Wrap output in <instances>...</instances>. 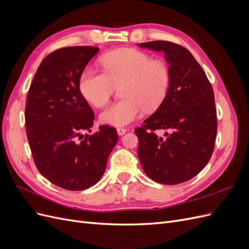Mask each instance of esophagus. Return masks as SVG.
I'll return each mask as SVG.
<instances>
[{
  "instance_id": "34e87169",
  "label": "esophagus",
  "mask_w": 249,
  "mask_h": 249,
  "mask_svg": "<svg viewBox=\"0 0 249 249\" xmlns=\"http://www.w3.org/2000/svg\"><path fill=\"white\" fill-rule=\"evenodd\" d=\"M127 130L124 129V127H117V133L118 135H124Z\"/></svg>"
}]
</instances>
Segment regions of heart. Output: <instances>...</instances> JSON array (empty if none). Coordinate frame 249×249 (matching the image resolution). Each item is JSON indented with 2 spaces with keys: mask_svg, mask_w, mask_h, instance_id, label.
<instances>
[{
  "mask_svg": "<svg viewBox=\"0 0 249 249\" xmlns=\"http://www.w3.org/2000/svg\"><path fill=\"white\" fill-rule=\"evenodd\" d=\"M105 72L86 69L79 77V90L86 102L103 108L109 104L115 86L122 85L124 99L101 114V122L123 126L137 119L142 108L154 111L168 94L171 71L163 60L136 49H118L101 59Z\"/></svg>",
  "mask_w": 249,
  "mask_h": 249,
  "instance_id": "obj_1",
  "label": "heart"
}]
</instances>
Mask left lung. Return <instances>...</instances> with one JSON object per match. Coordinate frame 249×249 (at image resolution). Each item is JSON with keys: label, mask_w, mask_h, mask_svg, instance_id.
I'll return each instance as SVG.
<instances>
[{"label": "left lung", "mask_w": 249, "mask_h": 249, "mask_svg": "<svg viewBox=\"0 0 249 249\" xmlns=\"http://www.w3.org/2000/svg\"><path fill=\"white\" fill-rule=\"evenodd\" d=\"M139 46L163 52L171 71L166 99L135 129L141 166L157 183L187 182L206 166L214 150L217 114L212 85L186 48L163 40ZM161 129L171 133L159 137L156 132Z\"/></svg>", "instance_id": "1"}]
</instances>
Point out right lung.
<instances>
[{
  "label": "right lung",
  "instance_id": "obj_1",
  "mask_svg": "<svg viewBox=\"0 0 249 249\" xmlns=\"http://www.w3.org/2000/svg\"><path fill=\"white\" fill-rule=\"evenodd\" d=\"M99 48L67 47L42 60L29 88L27 138L34 163L51 183L71 191L88 189L103 177L118 141L114 127L91 132L94 113L79 90V77Z\"/></svg>",
  "mask_w": 249,
  "mask_h": 249
}]
</instances>
